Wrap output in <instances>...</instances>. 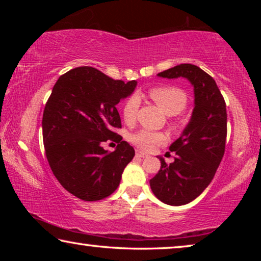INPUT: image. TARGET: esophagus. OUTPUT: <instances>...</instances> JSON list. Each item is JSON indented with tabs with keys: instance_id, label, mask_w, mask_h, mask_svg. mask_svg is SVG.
<instances>
[{
	"instance_id": "obj_1",
	"label": "esophagus",
	"mask_w": 261,
	"mask_h": 261,
	"mask_svg": "<svg viewBox=\"0 0 261 261\" xmlns=\"http://www.w3.org/2000/svg\"><path fill=\"white\" fill-rule=\"evenodd\" d=\"M136 156H138V158H147L148 155L146 153H144V152H140V151H136Z\"/></svg>"
}]
</instances>
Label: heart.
I'll return each instance as SVG.
<instances>
[{
    "instance_id": "b5f03b06",
    "label": "heart",
    "mask_w": 261,
    "mask_h": 261,
    "mask_svg": "<svg viewBox=\"0 0 261 261\" xmlns=\"http://www.w3.org/2000/svg\"><path fill=\"white\" fill-rule=\"evenodd\" d=\"M149 96L155 102L163 113L168 116H175L187 107L188 96L178 87L160 86L154 87L149 91ZM139 96L134 94L127 98L122 106V116L124 121L130 123L136 118L137 110L139 107ZM131 141L139 148L149 151L155 145L163 143V136L158 132L149 130H140L131 136Z\"/></svg>"
}]
</instances>
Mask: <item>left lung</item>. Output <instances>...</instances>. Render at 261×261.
<instances>
[{
  "label": "left lung",
  "instance_id": "obj_1",
  "mask_svg": "<svg viewBox=\"0 0 261 261\" xmlns=\"http://www.w3.org/2000/svg\"><path fill=\"white\" fill-rule=\"evenodd\" d=\"M158 77L185 78L193 86L194 107L180 136L169 146L174 162L161 168L149 180L158 199L171 206L191 202L208 187L222 160L227 138L226 102L213 78L197 65L178 64Z\"/></svg>",
  "mask_w": 261,
  "mask_h": 261
}]
</instances>
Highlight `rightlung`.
<instances>
[{
	"label": "right lung",
	"mask_w": 261,
	"mask_h": 261,
	"mask_svg": "<svg viewBox=\"0 0 261 261\" xmlns=\"http://www.w3.org/2000/svg\"><path fill=\"white\" fill-rule=\"evenodd\" d=\"M136 81H114L98 69L79 67L57 79L42 116V137L53 174L67 191L95 201L112 194L135 149L112 130L121 127L116 105L134 93ZM116 141L114 152L103 141Z\"/></svg>",
	"instance_id": "add662e5"
}]
</instances>
